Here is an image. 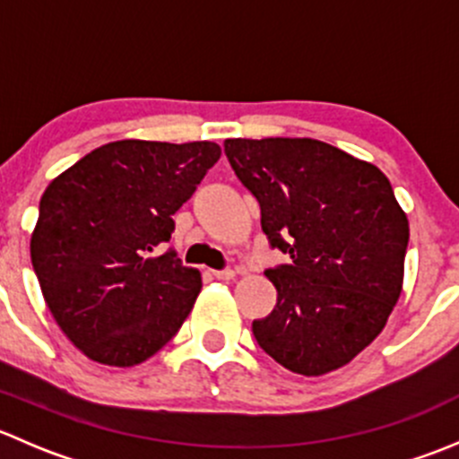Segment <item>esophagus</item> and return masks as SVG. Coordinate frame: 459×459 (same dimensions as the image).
Wrapping results in <instances>:
<instances>
[{
  "mask_svg": "<svg viewBox=\"0 0 459 459\" xmlns=\"http://www.w3.org/2000/svg\"><path fill=\"white\" fill-rule=\"evenodd\" d=\"M212 275H215L217 280H233L235 271L233 268H224V271H212Z\"/></svg>",
  "mask_w": 459,
  "mask_h": 459,
  "instance_id": "1",
  "label": "esophagus"
}]
</instances>
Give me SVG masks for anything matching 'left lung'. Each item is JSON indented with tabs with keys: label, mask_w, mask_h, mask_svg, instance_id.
<instances>
[{
	"label": "left lung",
	"mask_w": 459,
	"mask_h": 459,
	"mask_svg": "<svg viewBox=\"0 0 459 459\" xmlns=\"http://www.w3.org/2000/svg\"><path fill=\"white\" fill-rule=\"evenodd\" d=\"M239 182L255 195L262 230L290 257L264 275L271 316L257 344L289 371L349 364L386 326L400 299L409 220L377 166L311 137L226 140Z\"/></svg>",
	"instance_id": "8db88e82"
}]
</instances>
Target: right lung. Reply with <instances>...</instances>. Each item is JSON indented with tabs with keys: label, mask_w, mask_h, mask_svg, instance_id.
Returning <instances> with one entry per match:
<instances>
[{
	"label": "right lung",
	"mask_w": 459,
	"mask_h": 459,
	"mask_svg": "<svg viewBox=\"0 0 459 459\" xmlns=\"http://www.w3.org/2000/svg\"><path fill=\"white\" fill-rule=\"evenodd\" d=\"M220 155L215 142H110L44 191L32 268L55 322L92 362L135 367L188 317L200 271L155 247Z\"/></svg>",
	"instance_id": "obj_1"
}]
</instances>
